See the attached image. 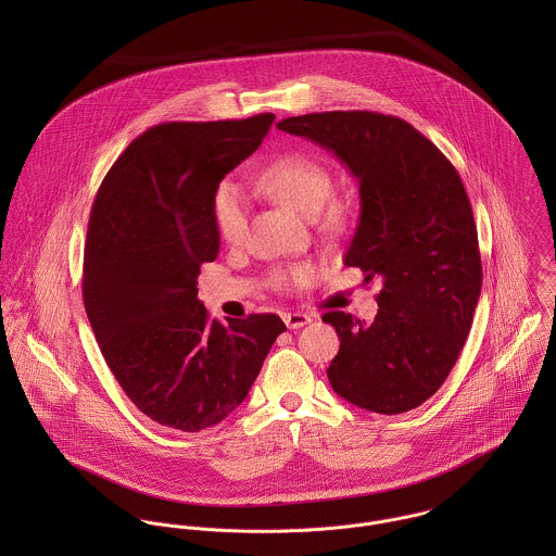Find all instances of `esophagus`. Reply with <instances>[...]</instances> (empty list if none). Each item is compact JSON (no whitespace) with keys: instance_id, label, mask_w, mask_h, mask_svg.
<instances>
[{"instance_id":"1","label":"esophagus","mask_w":556,"mask_h":556,"mask_svg":"<svg viewBox=\"0 0 556 556\" xmlns=\"http://www.w3.org/2000/svg\"><path fill=\"white\" fill-rule=\"evenodd\" d=\"M285 325L289 327V329H300V327H304V325H308L311 323V317L308 315H304V313H285Z\"/></svg>"}]
</instances>
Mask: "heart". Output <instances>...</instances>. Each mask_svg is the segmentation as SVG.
<instances>
[{"label":"heart","mask_w":556,"mask_h":556,"mask_svg":"<svg viewBox=\"0 0 556 556\" xmlns=\"http://www.w3.org/2000/svg\"><path fill=\"white\" fill-rule=\"evenodd\" d=\"M261 186L267 194L285 203L287 207L300 212L306 218H315L325 207L333 192V175L320 160L308 154H285L280 159L269 162L261 170ZM342 205L329 203L325 223L340 225L342 220ZM212 220L216 227L218 238L227 243H238L245 233L248 225V201L238 181L223 179L212 192ZM315 276V267L311 263L293 265L285 271L274 276L276 287H291L304 285Z\"/></svg>","instance_id":"b5f03b06"}]
</instances>
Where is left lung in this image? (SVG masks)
Returning <instances> with one entry per match:
<instances>
[{
    "instance_id": "8db88e82",
    "label": "left lung",
    "mask_w": 556,
    "mask_h": 556,
    "mask_svg": "<svg viewBox=\"0 0 556 556\" xmlns=\"http://www.w3.org/2000/svg\"><path fill=\"white\" fill-rule=\"evenodd\" d=\"M278 128L331 150L357 177L362 214L344 265L381 282L372 323L340 311L323 315L340 338L327 379L359 408L410 410L452 372L481 291L463 179L432 141L394 115L327 111Z\"/></svg>"
}]
</instances>
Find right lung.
I'll return each mask as SVG.
<instances>
[{"label":"right lung","instance_id":"1","mask_svg":"<svg viewBox=\"0 0 556 556\" xmlns=\"http://www.w3.org/2000/svg\"><path fill=\"white\" fill-rule=\"evenodd\" d=\"M274 119L159 124L115 160L91 205L83 304L98 346L135 406L181 432L233 413L287 331L278 315L220 323L197 298L220 248L212 192Z\"/></svg>","mask_w":556,"mask_h":556}]
</instances>
